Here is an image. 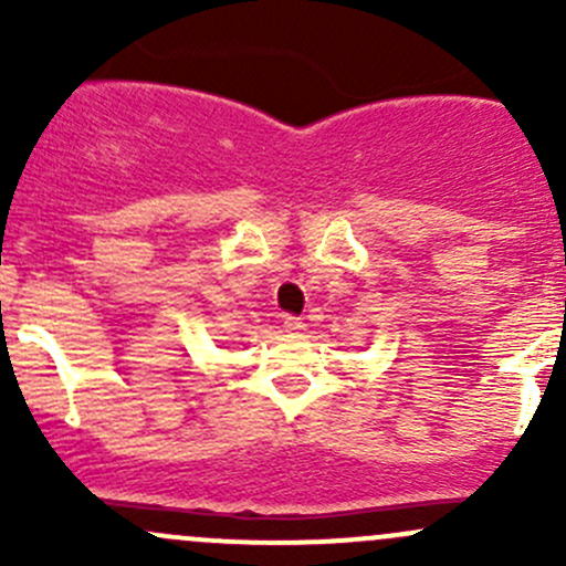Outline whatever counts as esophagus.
Wrapping results in <instances>:
<instances>
[{"label":"esophagus","instance_id":"obj_1","mask_svg":"<svg viewBox=\"0 0 566 566\" xmlns=\"http://www.w3.org/2000/svg\"><path fill=\"white\" fill-rule=\"evenodd\" d=\"M284 331H290V334H301V331H306V323L301 317L287 315L284 317Z\"/></svg>","mask_w":566,"mask_h":566}]
</instances>
